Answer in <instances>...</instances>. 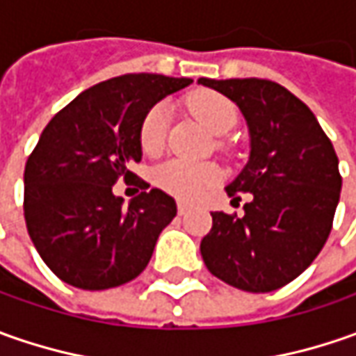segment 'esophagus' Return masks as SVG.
Returning a JSON list of instances; mask_svg holds the SVG:
<instances>
[{
  "label": "esophagus",
  "mask_w": 356,
  "mask_h": 356,
  "mask_svg": "<svg viewBox=\"0 0 356 356\" xmlns=\"http://www.w3.org/2000/svg\"><path fill=\"white\" fill-rule=\"evenodd\" d=\"M188 212H190V206L184 204V202H178V213H180V216H186Z\"/></svg>",
  "instance_id": "34e87169"
}]
</instances>
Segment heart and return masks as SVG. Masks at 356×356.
Here are the masks:
<instances>
[{
    "label": "heart",
    "mask_w": 356,
    "mask_h": 356,
    "mask_svg": "<svg viewBox=\"0 0 356 356\" xmlns=\"http://www.w3.org/2000/svg\"><path fill=\"white\" fill-rule=\"evenodd\" d=\"M188 108L213 134H226L238 122V108L226 95L216 90H196L188 97ZM168 134V108L164 103L152 104L140 120L138 143L144 154H158ZM220 170L212 162L170 160L154 172V182L166 194L182 200H194L208 188L218 184Z\"/></svg>",
    "instance_id": "obj_1"
}]
</instances>
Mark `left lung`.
<instances>
[{
  "instance_id": "left-lung-1",
  "label": "left lung",
  "mask_w": 356,
  "mask_h": 356,
  "mask_svg": "<svg viewBox=\"0 0 356 356\" xmlns=\"http://www.w3.org/2000/svg\"><path fill=\"white\" fill-rule=\"evenodd\" d=\"M238 104L252 136L250 162L227 196L250 192L243 216L212 213L200 243L210 273L241 291L267 293L299 277L331 234L343 178L329 136L307 104L267 79L202 76Z\"/></svg>"
}]
</instances>
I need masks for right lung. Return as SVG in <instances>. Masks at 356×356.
Segmentation results:
<instances>
[{
	"label": "right lung",
	"mask_w": 356,
	"mask_h": 356,
	"mask_svg": "<svg viewBox=\"0 0 356 356\" xmlns=\"http://www.w3.org/2000/svg\"><path fill=\"white\" fill-rule=\"evenodd\" d=\"M192 79L122 75L83 90L43 129L25 164L23 213L41 259L79 289L129 283L148 266L176 202L152 188L129 208L113 194L118 178H136L138 129L146 111ZM138 188H148L136 178Z\"/></svg>",
	"instance_id": "1"
}]
</instances>
